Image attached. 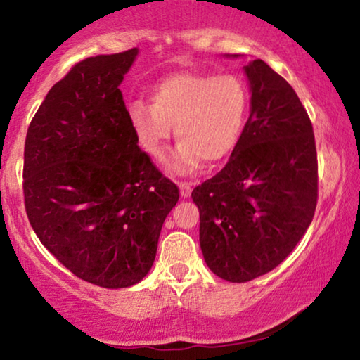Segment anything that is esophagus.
<instances>
[{"label": "esophagus", "instance_id": "obj_1", "mask_svg": "<svg viewBox=\"0 0 360 360\" xmlns=\"http://www.w3.org/2000/svg\"><path fill=\"white\" fill-rule=\"evenodd\" d=\"M179 186H180L181 198H188L191 193V185L188 184V181H179Z\"/></svg>", "mask_w": 360, "mask_h": 360}]
</instances>
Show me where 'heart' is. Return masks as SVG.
<instances>
[{
	"label": "heart",
	"mask_w": 360,
	"mask_h": 360,
	"mask_svg": "<svg viewBox=\"0 0 360 360\" xmlns=\"http://www.w3.org/2000/svg\"><path fill=\"white\" fill-rule=\"evenodd\" d=\"M248 115V90L234 75L181 72L162 78L150 91V105L134 101L127 121L137 144L160 159L174 126L179 146L170 169L186 172L203 159L214 164L238 146Z\"/></svg>",
	"instance_id": "heart-1"
}]
</instances>
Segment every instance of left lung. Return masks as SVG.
Masks as SVG:
<instances>
[{
    "label": "left lung",
    "mask_w": 360,
    "mask_h": 360,
    "mask_svg": "<svg viewBox=\"0 0 360 360\" xmlns=\"http://www.w3.org/2000/svg\"><path fill=\"white\" fill-rule=\"evenodd\" d=\"M250 115L224 169L191 191L213 274L249 282L282 264L311 224L318 157L308 112L264 60L244 67Z\"/></svg>",
    "instance_id": "1"
}]
</instances>
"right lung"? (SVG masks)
I'll return each mask as SVG.
<instances>
[{"label":"right lung","mask_w":360,"mask_h":360,"mask_svg":"<svg viewBox=\"0 0 360 360\" xmlns=\"http://www.w3.org/2000/svg\"><path fill=\"white\" fill-rule=\"evenodd\" d=\"M137 49L88 57L29 124L22 190L34 233L78 278L131 287L154 264L179 186L139 149L120 85Z\"/></svg>","instance_id":"1"}]
</instances>
